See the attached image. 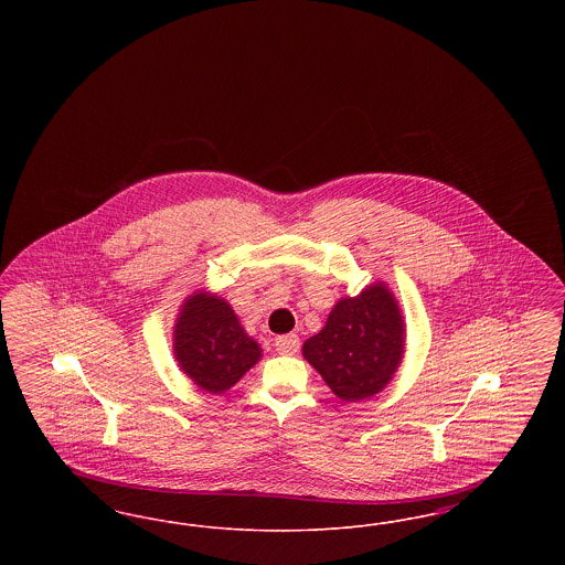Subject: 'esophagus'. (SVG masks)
Returning <instances> with one entry per match:
<instances>
[{
	"instance_id": "34e87169",
	"label": "esophagus",
	"mask_w": 565,
	"mask_h": 565,
	"mask_svg": "<svg viewBox=\"0 0 565 565\" xmlns=\"http://www.w3.org/2000/svg\"><path fill=\"white\" fill-rule=\"evenodd\" d=\"M275 348L281 355H295L298 348H300V339L296 334H284L275 339Z\"/></svg>"
}]
</instances>
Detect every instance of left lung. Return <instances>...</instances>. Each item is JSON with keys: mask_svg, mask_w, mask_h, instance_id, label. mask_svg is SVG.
I'll return each instance as SVG.
<instances>
[{"mask_svg": "<svg viewBox=\"0 0 565 565\" xmlns=\"http://www.w3.org/2000/svg\"><path fill=\"white\" fill-rule=\"evenodd\" d=\"M403 351V316L383 284L339 300L322 330L302 345L305 360L348 403L379 394L396 373Z\"/></svg>", "mask_w": 565, "mask_h": 565, "instance_id": "8db88e82", "label": "left lung"}]
</instances>
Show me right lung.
Returning a JSON list of instances; mask_svg holds the SVG:
<instances>
[{
	"label": "right lung",
	"instance_id": "1",
	"mask_svg": "<svg viewBox=\"0 0 565 565\" xmlns=\"http://www.w3.org/2000/svg\"><path fill=\"white\" fill-rule=\"evenodd\" d=\"M173 332L182 371L212 394L233 387L260 360L258 343L245 334L231 305L207 292L190 296Z\"/></svg>",
	"mask_w": 565,
	"mask_h": 565
}]
</instances>
